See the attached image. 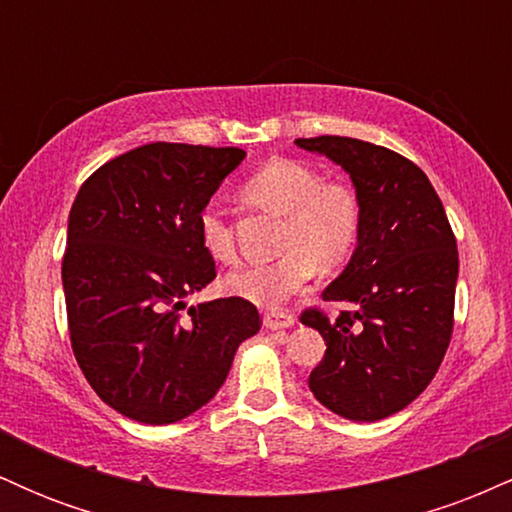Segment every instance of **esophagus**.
<instances>
[{
    "instance_id": "esophagus-1",
    "label": "esophagus",
    "mask_w": 512,
    "mask_h": 512,
    "mask_svg": "<svg viewBox=\"0 0 512 512\" xmlns=\"http://www.w3.org/2000/svg\"><path fill=\"white\" fill-rule=\"evenodd\" d=\"M296 325V315L284 313V310H267L264 313V327L267 330H284V327Z\"/></svg>"
}]
</instances>
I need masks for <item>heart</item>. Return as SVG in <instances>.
<instances>
[{"instance_id": "heart-1", "label": "heart", "mask_w": 512, "mask_h": 512, "mask_svg": "<svg viewBox=\"0 0 512 512\" xmlns=\"http://www.w3.org/2000/svg\"><path fill=\"white\" fill-rule=\"evenodd\" d=\"M243 192L255 207L284 216L279 238L284 255L228 276V289L238 296L279 305L296 296L317 269L330 274L354 252L361 233V202L346 182L325 180L308 163L274 158L245 180ZM199 238L216 262L238 260L236 238L216 207L199 214Z\"/></svg>"}]
</instances>
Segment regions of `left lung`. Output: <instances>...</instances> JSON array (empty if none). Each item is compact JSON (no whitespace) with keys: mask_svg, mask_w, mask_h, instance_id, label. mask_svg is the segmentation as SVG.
<instances>
[{"mask_svg":"<svg viewBox=\"0 0 512 512\" xmlns=\"http://www.w3.org/2000/svg\"><path fill=\"white\" fill-rule=\"evenodd\" d=\"M296 144L339 163L361 202L354 257L322 293L337 317L317 305L301 313L327 344L308 385L334 414L380 421L426 390L450 346L455 233L424 170L397 151L349 137Z\"/></svg>","mask_w":512,"mask_h":512,"instance_id":"left-lung-1","label":"left lung"}]
</instances>
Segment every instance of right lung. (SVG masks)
Returning a JSON list of instances; mask_svg holds the SVG:
<instances>
[{
	"label": "right lung",
	"instance_id": "add662e5",
	"mask_svg": "<svg viewBox=\"0 0 512 512\" xmlns=\"http://www.w3.org/2000/svg\"><path fill=\"white\" fill-rule=\"evenodd\" d=\"M245 158L238 146L156 142L103 163L69 211L62 284L72 351L96 395L163 426L219 392L240 342L260 332L245 298L185 308L216 276L199 214Z\"/></svg>",
	"mask_w": 512,
	"mask_h": 512
}]
</instances>
